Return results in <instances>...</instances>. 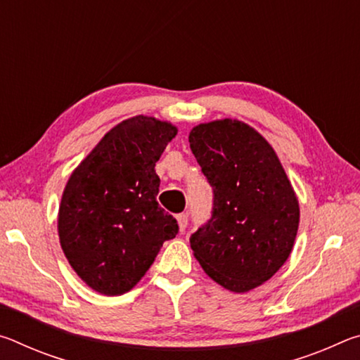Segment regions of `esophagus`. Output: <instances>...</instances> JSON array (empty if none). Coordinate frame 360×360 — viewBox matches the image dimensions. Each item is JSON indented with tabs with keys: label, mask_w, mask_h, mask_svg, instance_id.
<instances>
[{
	"label": "esophagus",
	"mask_w": 360,
	"mask_h": 360,
	"mask_svg": "<svg viewBox=\"0 0 360 360\" xmlns=\"http://www.w3.org/2000/svg\"><path fill=\"white\" fill-rule=\"evenodd\" d=\"M176 219H178L179 229H181V230H186V227H187V222H188V216L186 214V212H181V214L176 216Z\"/></svg>",
	"instance_id": "1"
}]
</instances>
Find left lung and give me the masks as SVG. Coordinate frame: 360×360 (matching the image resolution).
<instances>
[{
  "label": "left lung",
  "instance_id": "1",
  "mask_svg": "<svg viewBox=\"0 0 360 360\" xmlns=\"http://www.w3.org/2000/svg\"><path fill=\"white\" fill-rule=\"evenodd\" d=\"M188 143L212 187L210 221L191 235L193 255L222 288H257L288 260L298 230V200L281 162L240 120L195 127Z\"/></svg>",
  "mask_w": 360,
  "mask_h": 360
}]
</instances>
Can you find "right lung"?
I'll list each match as a JSON object with an SVG mask.
<instances>
[{
	"label": "right lung",
	"instance_id": "obj_1",
	"mask_svg": "<svg viewBox=\"0 0 360 360\" xmlns=\"http://www.w3.org/2000/svg\"><path fill=\"white\" fill-rule=\"evenodd\" d=\"M176 127L136 115L103 136L72 172L58 211L63 252L82 281L103 295L129 292L179 231L157 203L155 163Z\"/></svg>",
	"mask_w": 360,
	"mask_h": 360
}]
</instances>
